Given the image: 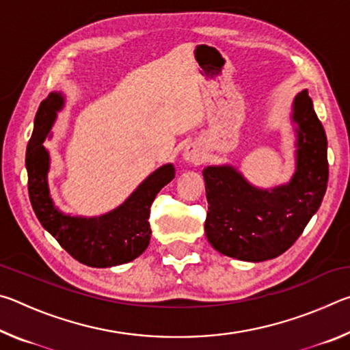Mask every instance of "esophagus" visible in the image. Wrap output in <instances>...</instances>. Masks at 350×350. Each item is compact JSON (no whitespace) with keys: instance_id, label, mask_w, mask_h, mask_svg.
I'll return each mask as SVG.
<instances>
[{"instance_id":"esophagus-1","label":"esophagus","mask_w":350,"mask_h":350,"mask_svg":"<svg viewBox=\"0 0 350 350\" xmlns=\"http://www.w3.org/2000/svg\"><path fill=\"white\" fill-rule=\"evenodd\" d=\"M205 159V152L198 144H189L183 151V161L189 165H200Z\"/></svg>"}]
</instances>
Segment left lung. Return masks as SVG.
Returning a JSON list of instances; mask_svg holds the SVG:
<instances>
[{
  "label": "left lung",
  "instance_id": "1",
  "mask_svg": "<svg viewBox=\"0 0 350 350\" xmlns=\"http://www.w3.org/2000/svg\"><path fill=\"white\" fill-rule=\"evenodd\" d=\"M292 109L296 170L287 183L264 189L252 185L232 165L204 170L206 239L225 256L248 262L280 256L323 202L329 179L327 137L307 91L296 94Z\"/></svg>",
  "mask_w": 350,
  "mask_h": 350
}]
</instances>
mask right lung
<instances>
[{
  "instance_id": "add662e5",
  "label": "right lung",
  "mask_w": 350,
  "mask_h": 350,
  "mask_svg": "<svg viewBox=\"0 0 350 350\" xmlns=\"http://www.w3.org/2000/svg\"><path fill=\"white\" fill-rule=\"evenodd\" d=\"M64 106L62 92H52L41 102L33 122V133L26 151L27 188L32 208L64 250L79 262L106 269L129 262L146 250L151 239L150 210L157 193L174 179V167L163 165L134 189L125 202L106 215L81 217L64 215L51 199L47 173L49 151L43 142ZM51 137V134H49Z\"/></svg>"
}]
</instances>
